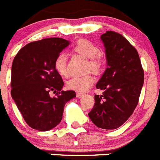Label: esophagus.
<instances>
[{
  "mask_svg": "<svg viewBox=\"0 0 160 160\" xmlns=\"http://www.w3.org/2000/svg\"><path fill=\"white\" fill-rule=\"evenodd\" d=\"M76 96H77L78 98H82V96H84V94H83V93L78 92L77 94H76Z\"/></svg>",
  "mask_w": 160,
  "mask_h": 160,
  "instance_id": "34e87169",
  "label": "esophagus"
}]
</instances>
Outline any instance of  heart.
<instances>
[{
	"instance_id": "b5f03b06",
	"label": "heart",
	"mask_w": 160,
	"mask_h": 160,
	"mask_svg": "<svg viewBox=\"0 0 160 160\" xmlns=\"http://www.w3.org/2000/svg\"><path fill=\"white\" fill-rule=\"evenodd\" d=\"M73 50L84 57L89 58V68L93 71L98 72L102 66V56L99 53V48L90 41L80 39L73 46ZM54 68L56 71L62 76H66L67 70V57L65 53H60L54 61ZM94 82V78L90 74L84 76H73L66 82L69 89L78 92H84L88 90Z\"/></svg>"
}]
</instances>
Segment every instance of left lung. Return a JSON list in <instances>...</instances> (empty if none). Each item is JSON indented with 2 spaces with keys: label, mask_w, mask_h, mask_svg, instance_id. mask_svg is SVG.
<instances>
[{
  "label": "left lung",
  "mask_w": 160,
  "mask_h": 160,
  "mask_svg": "<svg viewBox=\"0 0 160 160\" xmlns=\"http://www.w3.org/2000/svg\"><path fill=\"white\" fill-rule=\"evenodd\" d=\"M107 68L96 88L94 105L88 115L98 128L117 129L131 116L138 102L144 72L136 49L122 35L107 31L101 36Z\"/></svg>",
  "instance_id": "1"
}]
</instances>
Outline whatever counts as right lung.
<instances>
[{
  "label": "right lung",
  "instance_id": "1",
  "mask_svg": "<svg viewBox=\"0 0 160 160\" xmlns=\"http://www.w3.org/2000/svg\"><path fill=\"white\" fill-rule=\"evenodd\" d=\"M69 44L63 38H45L27 44L14 58L11 95L32 129L55 128L62 118L65 104L76 97L73 90H62L64 82L54 68L55 58ZM51 92L55 96H50Z\"/></svg>",
  "mask_w": 160,
  "mask_h": 160
}]
</instances>
